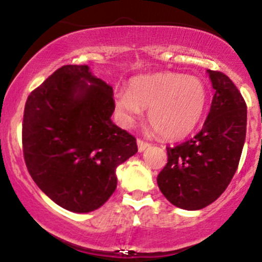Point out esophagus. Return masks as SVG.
<instances>
[{
	"label": "esophagus",
	"instance_id": "esophagus-1",
	"mask_svg": "<svg viewBox=\"0 0 262 262\" xmlns=\"http://www.w3.org/2000/svg\"><path fill=\"white\" fill-rule=\"evenodd\" d=\"M137 144H138V151L139 152H143L144 149L148 148V147H149L148 142H144V141H142V139H138V141H137Z\"/></svg>",
	"mask_w": 262,
	"mask_h": 262
}]
</instances>
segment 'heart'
Listing matches in <instances>:
<instances>
[{
  "label": "heart",
  "instance_id": "1",
  "mask_svg": "<svg viewBox=\"0 0 262 262\" xmlns=\"http://www.w3.org/2000/svg\"><path fill=\"white\" fill-rule=\"evenodd\" d=\"M209 92L204 80L178 73L137 77L128 92L115 96V110L121 123L132 125L148 108V123L166 139H180L192 133L206 110Z\"/></svg>",
  "mask_w": 262,
  "mask_h": 262
}]
</instances>
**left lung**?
Segmentation results:
<instances>
[{"instance_id":"obj_1","label":"left lung","mask_w":262,"mask_h":262,"mask_svg":"<svg viewBox=\"0 0 262 262\" xmlns=\"http://www.w3.org/2000/svg\"><path fill=\"white\" fill-rule=\"evenodd\" d=\"M215 90L201 130L166 147L167 164L157 184L170 204L184 210L209 206L227 189L237 171L246 139L247 106L229 77L207 70Z\"/></svg>"}]
</instances>
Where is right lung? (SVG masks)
Wrapping results in <instances>:
<instances>
[{"instance_id": "right-lung-1", "label": "right lung", "mask_w": 262, "mask_h": 262, "mask_svg": "<svg viewBox=\"0 0 262 262\" xmlns=\"http://www.w3.org/2000/svg\"><path fill=\"white\" fill-rule=\"evenodd\" d=\"M113 87L88 65H63L30 92L23 154L30 177L73 212L102 206L116 189V167L137 154L132 134L111 121Z\"/></svg>"}]
</instances>
